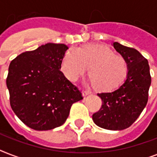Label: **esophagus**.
Instances as JSON below:
<instances>
[{
    "label": "esophagus",
    "mask_w": 157,
    "mask_h": 157,
    "mask_svg": "<svg viewBox=\"0 0 157 157\" xmlns=\"http://www.w3.org/2000/svg\"><path fill=\"white\" fill-rule=\"evenodd\" d=\"M90 91H87V90L82 91V95H83L84 98H86V97H87V96L90 95Z\"/></svg>",
    "instance_id": "34e87169"
}]
</instances>
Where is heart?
I'll return each instance as SVG.
<instances>
[{"mask_svg":"<svg viewBox=\"0 0 157 157\" xmlns=\"http://www.w3.org/2000/svg\"><path fill=\"white\" fill-rule=\"evenodd\" d=\"M98 90L109 91L117 88L127 75L124 59L114 54L110 48L98 44H87L79 48H71L64 54L61 71L67 78L76 81L86 72Z\"/></svg>","mask_w":157,"mask_h":157,"instance_id":"obj_1","label":"heart"}]
</instances>
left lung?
I'll use <instances>...</instances> for the list:
<instances>
[{
  "instance_id": "8db88e82",
  "label": "left lung",
  "mask_w": 157,
  "mask_h": 157,
  "mask_svg": "<svg viewBox=\"0 0 157 157\" xmlns=\"http://www.w3.org/2000/svg\"><path fill=\"white\" fill-rule=\"evenodd\" d=\"M112 45L126 63V78L114 90L98 94L103 105L92 118L103 129L121 130L130 126L146 107L151 79L148 62L138 50L117 41Z\"/></svg>"
}]
</instances>
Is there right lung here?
<instances>
[{
  "mask_svg": "<svg viewBox=\"0 0 157 157\" xmlns=\"http://www.w3.org/2000/svg\"><path fill=\"white\" fill-rule=\"evenodd\" d=\"M68 47L47 43L22 53L9 67L6 86L12 110L35 130L61 126L71 105L82 100L81 93L60 71Z\"/></svg>",
  "mask_w": 157,
  "mask_h": 157,
  "instance_id": "add662e5",
  "label": "right lung"
}]
</instances>
